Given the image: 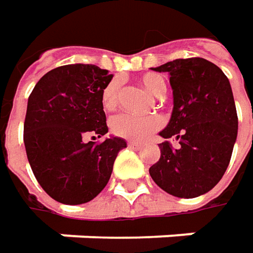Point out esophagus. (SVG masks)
<instances>
[{"instance_id":"1","label":"esophagus","mask_w":253,"mask_h":253,"mask_svg":"<svg viewBox=\"0 0 253 253\" xmlns=\"http://www.w3.org/2000/svg\"><path fill=\"white\" fill-rule=\"evenodd\" d=\"M128 147L129 148H141V144L136 141H128Z\"/></svg>"}]
</instances>
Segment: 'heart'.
I'll return each mask as SVG.
<instances>
[{
  "label": "heart",
  "instance_id": "1",
  "mask_svg": "<svg viewBox=\"0 0 253 253\" xmlns=\"http://www.w3.org/2000/svg\"><path fill=\"white\" fill-rule=\"evenodd\" d=\"M144 87L151 92L153 95L161 98L167 90V84L164 79L157 73H145L139 78ZM121 96V83L119 81H112L105 86L102 90V106L105 111H114L119 103ZM163 125V119L158 115L150 117H136L131 114H121L112 118L111 121V131L117 136L125 139L142 141L151 135Z\"/></svg>",
  "mask_w": 253,
  "mask_h": 253
}]
</instances>
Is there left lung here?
<instances>
[{"mask_svg":"<svg viewBox=\"0 0 253 253\" xmlns=\"http://www.w3.org/2000/svg\"><path fill=\"white\" fill-rule=\"evenodd\" d=\"M169 72L172 115L163 138L175 136L180 147L160 144L161 157L150 167L158 187L181 199L208 193L223 177L238 135V114L226 75L202 57L175 59L155 67Z\"/></svg>","mask_w":253,"mask_h":253,"instance_id":"1","label":"left lung"}]
</instances>
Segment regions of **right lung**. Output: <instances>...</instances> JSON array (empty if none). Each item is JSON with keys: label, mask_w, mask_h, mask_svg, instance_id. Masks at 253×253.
I'll return each mask as SVG.
<instances>
[{"label": "right lung", "mask_w": 253, "mask_h": 253, "mask_svg": "<svg viewBox=\"0 0 253 253\" xmlns=\"http://www.w3.org/2000/svg\"><path fill=\"white\" fill-rule=\"evenodd\" d=\"M112 75L95 64H66L47 72L30 93L24 145L34 177L63 205L95 199L108 184L121 138L84 142L108 132L102 90Z\"/></svg>", "instance_id": "right-lung-1"}]
</instances>
